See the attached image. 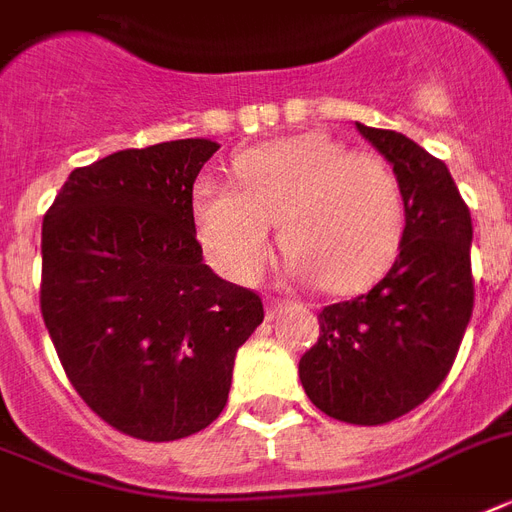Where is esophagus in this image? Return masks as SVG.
<instances>
[{
    "label": "esophagus",
    "mask_w": 512,
    "mask_h": 512,
    "mask_svg": "<svg viewBox=\"0 0 512 512\" xmlns=\"http://www.w3.org/2000/svg\"><path fill=\"white\" fill-rule=\"evenodd\" d=\"M281 308H284V303H281V300H268V308H265V316H268V319H273V316H276V313H279Z\"/></svg>",
    "instance_id": "esophagus-1"
}]
</instances>
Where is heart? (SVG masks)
Returning a JSON list of instances; mask_svg holds the SVG:
<instances>
[{
	"mask_svg": "<svg viewBox=\"0 0 512 512\" xmlns=\"http://www.w3.org/2000/svg\"><path fill=\"white\" fill-rule=\"evenodd\" d=\"M235 185L199 177L193 220L201 247L228 279L249 284L271 257V228L297 281L337 295L380 279L404 233L396 172L324 132H303L233 156Z\"/></svg>",
	"mask_w": 512,
	"mask_h": 512,
	"instance_id": "obj_1",
	"label": "heart"
}]
</instances>
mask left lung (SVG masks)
Listing matches in <instances>:
<instances>
[{
  "instance_id": "left-lung-1",
  "label": "left lung",
  "mask_w": 512,
  "mask_h": 512,
  "mask_svg": "<svg viewBox=\"0 0 512 512\" xmlns=\"http://www.w3.org/2000/svg\"><path fill=\"white\" fill-rule=\"evenodd\" d=\"M396 172L406 225L396 263L366 295L327 305L300 358L316 409L350 425L412 412L446 380L473 313V223L446 164L401 132L356 124Z\"/></svg>"
}]
</instances>
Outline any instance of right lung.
<instances>
[{
  "mask_svg": "<svg viewBox=\"0 0 512 512\" xmlns=\"http://www.w3.org/2000/svg\"><path fill=\"white\" fill-rule=\"evenodd\" d=\"M204 138L76 167L42 223L39 308L63 372L100 420L140 441L199 433L223 412L233 358L263 324L257 292L201 260L193 180Z\"/></svg>",
  "mask_w": 512,
  "mask_h": 512,
  "instance_id": "right-lung-1",
  "label": "right lung"
}]
</instances>
